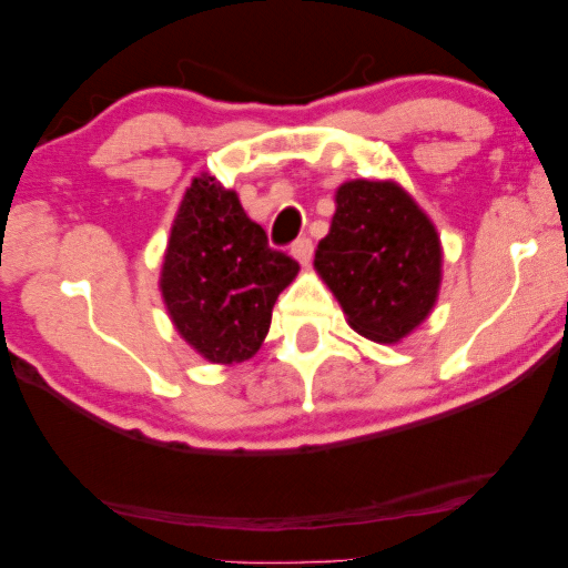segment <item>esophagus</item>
Wrapping results in <instances>:
<instances>
[{"label": "esophagus", "instance_id": "obj_1", "mask_svg": "<svg viewBox=\"0 0 568 568\" xmlns=\"http://www.w3.org/2000/svg\"><path fill=\"white\" fill-rule=\"evenodd\" d=\"M314 254V243L312 239H296L292 243V256L300 261V264H310Z\"/></svg>", "mask_w": 568, "mask_h": 568}]
</instances>
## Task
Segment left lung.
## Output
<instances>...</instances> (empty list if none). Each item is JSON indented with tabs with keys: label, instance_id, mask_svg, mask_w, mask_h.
Returning <instances> with one entry per match:
<instances>
[{
	"label": "left lung",
	"instance_id": "left-lung-1",
	"mask_svg": "<svg viewBox=\"0 0 568 568\" xmlns=\"http://www.w3.org/2000/svg\"><path fill=\"white\" fill-rule=\"evenodd\" d=\"M335 203L314 268L355 333L398 343L422 325L439 294V235L396 182L351 180L337 187Z\"/></svg>",
	"mask_w": 568,
	"mask_h": 568
}]
</instances>
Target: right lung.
Segmentation results:
<instances>
[{"instance_id": "right-lung-1", "label": "right lung", "mask_w": 568, "mask_h": 568, "mask_svg": "<svg viewBox=\"0 0 568 568\" xmlns=\"http://www.w3.org/2000/svg\"><path fill=\"white\" fill-rule=\"evenodd\" d=\"M296 272L300 264L268 246L233 190L207 174L193 180L172 223L160 290L178 333L205 361H248Z\"/></svg>"}]
</instances>
